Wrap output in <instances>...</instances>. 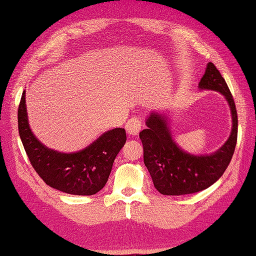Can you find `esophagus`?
<instances>
[{"mask_svg":"<svg viewBox=\"0 0 256 256\" xmlns=\"http://www.w3.org/2000/svg\"><path fill=\"white\" fill-rule=\"evenodd\" d=\"M124 129H126L129 136H137L142 129V122L138 118L129 119L126 126H124Z\"/></svg>","mask_w":256,"mask_h":256,"instance_id":"34e87169","label":"esophagus"}]
</instances>
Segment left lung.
Segmentation results:
<instances>
[{
    "label": "left lung",
    "mask_w": 256,
    "mask_h": 256,
    "mask_svg": "<svg viewBox=\"0 0 256 256\" xmlns=\"http://www.w3.org/2000/svg\"><path fill=\"white\" fill-rule=\"evenodd\" d=\"M200 90L218 91L225 97L232 114V130L225 144L210 155H192L174 142L165 114L152 112L147 128L139 134L144 146V162L156 190L162 195H187L204 190L223 175L238 140V112L233 96L218 68L208 62L200 79Z\"/></svg>",
    "instance_id": "left-lung-1"
}]
</instances>
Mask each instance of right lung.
<instances>
[{
	"label": "right lung",
	"mask_w": 256,
	"mask_h": 256,
	"mask_svg": "<svg viewBox=\"0 0 256 256\" xmlns=\"http://www.w3.org/2000/svg\"><path fill=\"white\" fill-rule=\"evenodd\" d=\"M18 134L34 170L46 185L71 195L89 196L102 190L114 158L127 140L124 128H114L76 152H60L44 146L28 124L26 91L18 110Z\"/></svg>",
	"instance_id": "right-lung-1"
}]
</instances>
